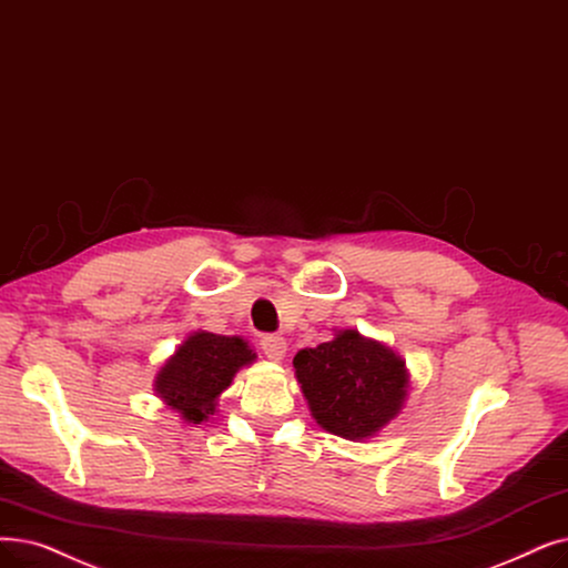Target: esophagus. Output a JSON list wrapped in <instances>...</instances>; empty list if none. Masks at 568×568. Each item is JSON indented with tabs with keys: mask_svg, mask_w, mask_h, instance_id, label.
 Wrapping results in <instances>:
<instances>
[{
	"mask_svg": "<svg viewBox=\"0 0 568 568\" xmlns=\"http://www.w3.org/2000/svg\"><path fill=\"white\" fill-rule=\"evenodd\" d=\"M260 345H262L264 355H266L268 359H274V362H281V359L285 357V353H287V343H285V338L278 336V334L264 336Z\"/></svg>",
	"mask_w": 568,
	"mask_h": 568,
	"instance_id": "1",
	"label": "esophagus"
}]
</instances>
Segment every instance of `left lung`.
Listing matches in <instances>:
<instances>
[{
	"mask_svg": "<svg viewBox=\"0 0 568 568\" xmlns=\"http://www.w3.org/2000/svg\"><path fill=\"white\" fill-rule=\"evenodd\" d=\"M292 364L315 423L341 438L376 436L408 397L406 362L357 329L300 351Z\"/></svg>",
	"mask_w": 568,
	"mask_h": 568,
	"instance_id": "1",
	"label": "left lung"
}]
</instances>
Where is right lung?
I'll list each match as a JSON object with an SVG mask.
<instances>
[{"mask_svg":"<svg viewBox=\"0 0 568 568\" xmlns=\"http://www.w3.org/2000/svg\"><path fill=\"white\" fill-rule=\"evenodd\" d=\"M257 359L241 336H220L211 332L190 334L155 376L158 397L181 413L185 425H202L215 413V402L239 368Z\"/></svg>","mask_w":568,"mask_h":568,"instance_id":"1","label":"right lung"}]
</instances>
